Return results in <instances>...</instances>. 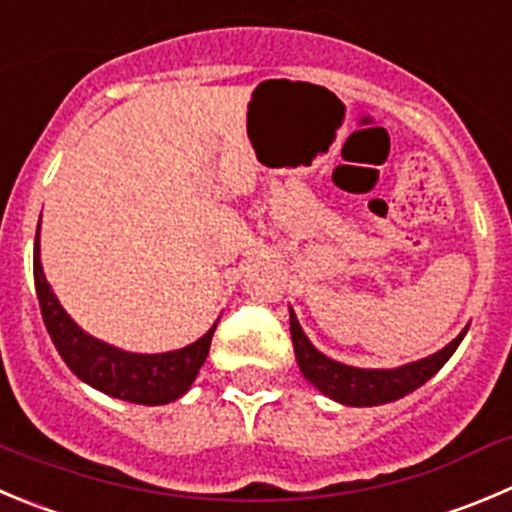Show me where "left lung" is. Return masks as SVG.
<instances>
[{"label":"left lung","instance_id":"left-lung-1","mask_svg":"<svg viewBox=\"0 0 512 512\" xmlns=\"http://www.w3.org/2000/svg\"><path fill=\"white\" fill-rule=\"evenodd\" d=\"M291 342H294V354L296 362H299L301 374L319 389L326 397L337 399L342 405L349 407H374V405H387L394 399L405 397V394L415 392L417 387L427 382L430 377H435L442 369V364L455 354V349L460 347L462 337L467 334V326L447 344L445 349H440L432 357L420 359V362L405 364V367L397 369H359V367H347L342 362H334V359L324 357L314 344L306 339V334L301 332L299 319L291 311Z\"/></svg>","mask_w":512,"mask_h":512}]
</instances>
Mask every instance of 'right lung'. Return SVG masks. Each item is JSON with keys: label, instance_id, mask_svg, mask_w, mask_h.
Here are the masks:
<instances>
[{"label": "right lung", "instance_id": "add662e5", "mask_svg": "<svg viewBox=\"0 0 512 512\" xmlns=\"http://www.w3.org/2000/svg\"><path fill=\"white\" fill-rule=\"evenodd\" d=\"M34 286L52 344L67 367L90 387L135 405H168L191 389L211 349L216 324L198 342L165 354H133L90 337L52 294L40 264V228L34 238Z\"/></svg>", "mask_w": 512, "mask_h": 512}]
</instances>
